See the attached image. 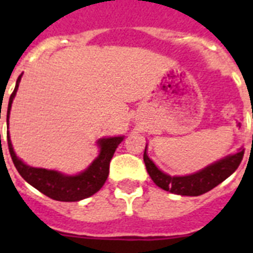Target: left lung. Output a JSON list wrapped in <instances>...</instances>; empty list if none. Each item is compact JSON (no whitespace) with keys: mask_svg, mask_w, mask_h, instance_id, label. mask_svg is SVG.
<instances>
[{"mask_svg":"<svg viewBox=\"0 0 253 253\" xmlns=\"http://www.w3.org/2000/svg\"><path fill=\"white\" fill-rule=\"evenodd\" d=\"M243 155L244 150L240 148L238 154L228 155L222 160L212 163L206 168L201 169L200 172L193 173L189 176H169L167 173L162 172L148 158L147 146L143 159H144L147 172L159 188L180 196H201L231 176L243 160Z\"/></svg>","mask_w":253,"mask_h":253,"instance_id":"left-lung-1","label":"left lung"}]
</instances>
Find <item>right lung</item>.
Masks as SVG:
<instances>
[{
  "label": "right lung",
  "mask_w": 253,
  "mask_h": 253,
  "mask_svg": "<svg viewBox=\"0 0 253 253\" xmlns=\"http://www.w3.org/2000/svg\"><path fill=\"white\" fill-rule=\"evenodd\" d=\"M21 77L22 75L18 77L14 91L9 98V106H7V114H6L7 126H9L10 109H11V103H13V99L18 90V86H19ZM122 140L123 136L99 139L97 142L101 148L98 158L95 159L84 172L79 173L76 176H68V174L57 172V170H48V169L26 166L21 159L17 158L13 146H11L9 132H7V146H9L10 156H11V160H13L14 166L19 174L30 185H33L34 188L43 193L44 196L49 197L52 200L63 201V202H76V201L84 200V198L93 196L94 193H97L102 188L105 181L107 180V176H109L111 158Z\"/></svg>",
  "instance_id": "right-lung-1"
}]
</instances>
